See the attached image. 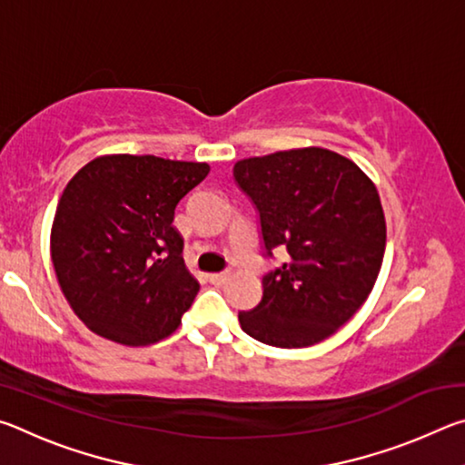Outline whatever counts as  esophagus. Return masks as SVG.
<instances>
[{
  "label": "esophagus",
  "mask_w": 465,
  "mask_h": 465,
  "mask_svg": "<svg viewBox=\"0 0 465 465\" xmlns=\"http://www.w3.org/2000/svg\"><path fill=\"white\" fill-rule=\"evenodd\" d=\"M227 279H230V272H211L209 274V281L213 282V285H223Z\"/></svg>",
  "instance_id": "34e87169"
}]
</instances>
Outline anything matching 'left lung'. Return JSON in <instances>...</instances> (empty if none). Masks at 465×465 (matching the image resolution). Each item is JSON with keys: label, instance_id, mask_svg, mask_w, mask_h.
I'll list each match as a JSON object with an SVG mask.
<instances>
[{"label": "left lung", "instance_id": "obj_1", "mask_svg": "<svg viewBox=\"0 0 465 465\" xmlns=\"http://www.w3.org/2000/svg\"><path fill=\"white\" fill-rule=\"evenodd\" d=\"M233 178L256 204L266 254H289L262 277L261 303L238 313L242 330L279 349L322 342L355 316L381 271L380 193L355 162L324 147L240 160Z\"/></svg>", "mask_w": 465, "mask_h": 465}]
</instances>
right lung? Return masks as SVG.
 <instances>
[{
	"label": "right lung",
	"mask_w": 465,
	"mask_h": 465,
	"mask_svg": "<svg viewBox=\"0 0 465 465\" xmlns=\"http://www.w3.org/2000/svg\"><path fill=\"white\" fill-rule=\"evenodd\" d=\"M209 163L155 155H100L63 191L51 227L59 287L92 332L145 346L170 336L199 281L183 258L176 204Z\"/></svg>",
	"instance_id": "obj_1"
}]
</instances>
